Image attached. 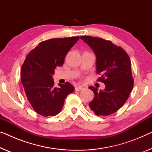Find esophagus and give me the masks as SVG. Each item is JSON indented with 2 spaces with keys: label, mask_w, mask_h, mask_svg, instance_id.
I'll list each match as a JSON object with an SVG mask.
<instances>
[{
  "label": "esophagus",
  "mask_w": 152,
  "mask_h": 152,
  "mask_svg": "<svg viewBox=\"0 0 152 152\" xmlns=\"http://www.w3.org/2000/svg\"><path fill=\"white\" fill-rule=\"evenodd\" d=\"M83 89V88L81 87V86H77V87H75V91H81Z\"/></svg>",
  "instance_id": "esophagus-1"
}]
</instances>
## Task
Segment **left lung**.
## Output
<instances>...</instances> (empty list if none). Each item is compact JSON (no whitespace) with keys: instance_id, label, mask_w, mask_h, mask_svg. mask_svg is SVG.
Masks as SVG:
<instances>
[{"instance_id":"obj_1","label":"left lung","mask_w":152,"mask_h":152,"mask_svg":"<svg viewBox=\"0 0 152 152\" xmlns=\"http://www.w3.org/2000/svg\"><path fill=\"white\" fill-rule=\"evenodd\" d=\"M96 56V73L99 81L105 84L103 90L90 86L94 97L89 103L91 110L96 115H109L120 109L126 101L132 90L130 58L123 49L110 41L90 36H81Z\"/></svg>"}]
</instances>
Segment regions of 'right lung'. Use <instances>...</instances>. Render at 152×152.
I'll list each match as a JSON object with an SVG mask.
<instances>
[{"instance_id":"1","label":"right lung","mask_w":152,"mask_h":152,"mask_svg":"<svg viewBox=\"0 0 152 152\" xmlns=\"http://www.w3.org/2000/svg\"><path fill=\"white\" fill-rule=\"evenodd\" d=\"M79 37L51 39L42 41L27 55L21 69V81L32 108L44 117L61 111L67 95L74 91L69 82L54 86L52 75Z\"/></svg>"}]
</instances>
